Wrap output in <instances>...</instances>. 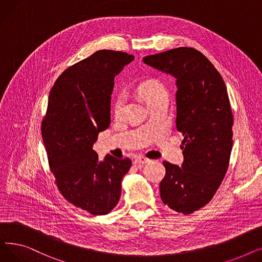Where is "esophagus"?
<instances>
[{
	"instance_id": "1",
	"label": "esophagus",
	"mask_w": 262,
	"mask_h": 262,
	"mask_svg": "<svg viewBox=\"0 0 262 262\" xmlns=\"http://www.w3.org/2000/svg\"><path fill=\"white\" fill-rule=\"evenodd\" d=\"M149 161H150L149 159H147V158H145L143 156H137L135 158V163H137V164H144V163H147Z\"/></svg>"
}]
</instances>
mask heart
Masks as SVG:
<instances>
[{"label": "heart", "instance_id": "1", "mask_svg": "<svg viewBox=\"0 0 262 262\" xmlns=\"http://www.w3.org/2000/svg\"><path fill=\"white\" fill-rule=\"evenodd\" d=\"M139 90H140V93L143 95V98L146 100V102L149 101L150 99L156 98L158 95L167 94L162 85L155 80H148L143 82V84L140 86ZM123 107H124V96L123 94H118L113 103V112L116 117H120L122 115Z\"/></svg>", "mask_w": 262, "mask_h": 262}]
</instances>
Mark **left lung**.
Wrapping results in <instances>:
<instances>
[{
  "label": "left lung",
  "instance_id": "8db88e82",
  "mask_svg": "<svg viewBox=\"0 0 262 262\" xmlns=\"http://www.w3.org/2000/svg\"><path fill=\"white\" fill-rule=\"evenodd\" d=\"M176 78V128L184 136L182 167L163 161L160 198L177 212L192 213L213 198L227 172L233 118L225 82L195 49L177 48L143 58Z\"/></svg>",
  "mask_w": 262,
  "mask_h": 262
}]
</instances>
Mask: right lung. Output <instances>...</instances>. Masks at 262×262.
<instances>
[{"instance_id": "add662e5", "label": "right lung", "mask_w": 262, "mask_h": 262, "mask_svg": "<svg viewBox=\"0 0 262 262\" xmlns=\"http://www.w3.org/2000/svg\"><path fill=\"white\" fill-rule=\"evenodd\" d=\"M124 52L101 50L64 70L51 89L41 135L55 182L63 198L94 215L112 211L121 196L129 158L106 155L92 146L110 125L115 76L134 60Z\"/></svg>"}]
</instances>
